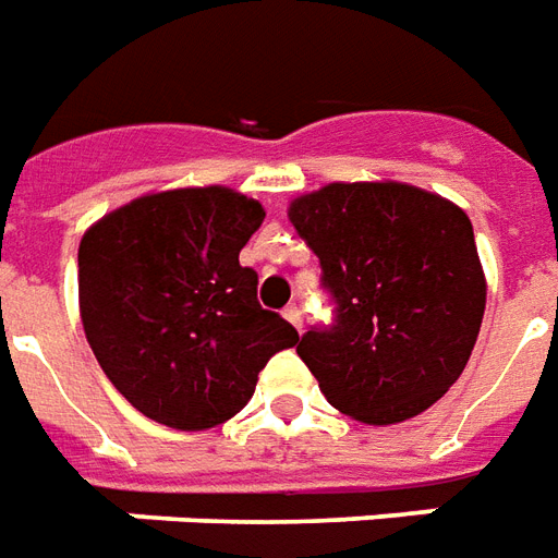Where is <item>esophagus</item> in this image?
Masks as SVG:
<instances>
[{
    "mask_svg": "<svg viewBox=\"0 0 558 558\" xmlns=\"http://www.w3.org/2000/svg\"><path fill=\"white\" fill-rule=\"evenodd\" d=\"M283 319L292 322V325H295V328H299V331H301V322H304V319H301V307H299V304H290V307H283Z\"/></svg>",
    "mask_w": 558,
    "mask_h": 558,
    "instance_id": "obj_1",
    "label": "esophagus"
}]
</instances>
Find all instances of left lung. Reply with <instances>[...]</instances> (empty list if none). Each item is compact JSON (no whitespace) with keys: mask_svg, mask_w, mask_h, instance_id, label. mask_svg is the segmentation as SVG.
<instances>
[{"mask_svg":"<svg viewBox=\"0 0 558 558\" xmlns=\"http://www.w3.org/2000/svg\"><path fill=\"white\" fill-rule=\"evenodd\" d=\"M290 221L337 301L299 357L337 411L369 426L423 414L458 381L485 316V271L468 213L408 183H328Z\"/></svg>","mask_w":558,"mask_h":558,"instance_id":"left-lung-1","label":"left lung"}]
</instances>
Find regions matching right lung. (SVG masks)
<instances>
[{"label":"right lung","instance_id":"obj_1","mask_svg":"<svg viewBox=\"0 0 558 558\" xmlns=\"http://www.w3.org/2000/svg\"><path fill=\"white\" fill-rule=\"evenodd\" d=\"M266 209L227 185L168 189L111 209L80 242L94 357L135 411L177 432L236 416L299 331L257 301L239 251Z\"/></svg>","mask_w":558,"mask_h":558}]
</instances>
